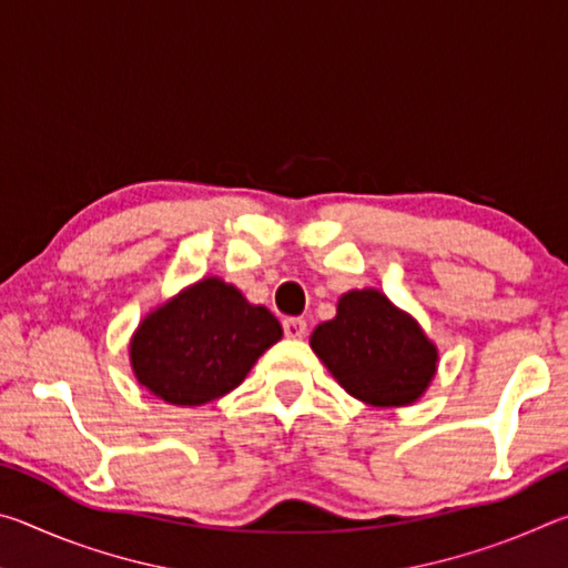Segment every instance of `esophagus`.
Returning <instances> with one entry per match:
<instances>
[{"label": "esophagus", "instance_id": "obj_1", "mask_svg": "<svg viewBox=\"0 0 568 568\" xmlns=\"http://www.w3.org/2000/svg\"><path fill=\"white\" fill-rule=\"evenodd\" d=\"M283 331L287 338H305L307 333V325L303 318H285L283 321Z\"/></svg>", "mask_w": 568, "mask_h": 568}]
</instances>
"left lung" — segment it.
Segmentation results:
<instances>
[{
	"label": "left lung",
	"instance_id": "obj_1",
	"mask_svg": "<svg viewBox=\"0 0 568 568\" xmlns=\"http://www.w3.org/2000/svg\"><path fill=\"white\" fill-rule=\"evenodd\" d=\"M311 348L351 396L381 408L416 400L438 361L418 323L378 291L345 293L338 315L313 331Z\"/></svg>",
	"mask_w": 568,
	"mask_h": 568
}]
</instances>
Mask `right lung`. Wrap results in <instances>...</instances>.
<instances>
[{
  "instance_id": "1",
  "label": "right lung",
  "mask_w": 568,
  "mask_h": 568,
  "mask_svg": "<svg viewBox=\"0 0 568 568\" xmlns=\"http://www.w3.org/2000/svg\"><path fill=\"white\" fill-rule=\"evenodd\" d=\"M283 328L263 305L205 277L150 313L130 343L134 376L172 406H203L237 388Z\"/></svg>"
}]
</instances>
